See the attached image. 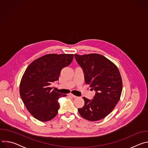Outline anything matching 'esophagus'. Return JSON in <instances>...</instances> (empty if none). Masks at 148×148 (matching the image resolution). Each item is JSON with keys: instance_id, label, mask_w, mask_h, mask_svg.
<instances>
[{"instance_id": "esophagus-1", "label": "esophagus", "mask_w": 148, "mask_h": 148, "mask_svg": "<svg viewBox=\"0 0 148 148\" xmlns=\"http://www.w3.org/2000/svg\"><path fill=\"white\" fill-rule=\"evenodd\" d=\"M69 95L71 96V97H73V98H77V96H75V95H73V94H69Z\"/></svg>"}]
</instances>
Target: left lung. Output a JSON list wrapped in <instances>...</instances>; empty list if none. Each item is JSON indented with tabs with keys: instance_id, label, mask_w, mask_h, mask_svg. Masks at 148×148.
Returning a JSON list of instances; mask_svg holds the SVG:
<instances>
[{
	"instance_id": "obj_1",
	"label": "left lung",
	"mask_w": 148,
	"mask_h": 148,
	"mask_svg": "<svg viewBox=\"0 0 148 148\" xmlns=\"http://www.w3.org/2000/svg\"><path fill=\"white\" fill-rule=\"evenodd\" d=\"M75 58L82 69L86 83L96 92L92 100L83 97L84 105L78 111L87 120L102 119L112 111L120 99L122 81L119 69L99 54H75Z\"/></svg>"
}]
</instances>
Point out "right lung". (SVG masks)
Here are the masks:
<instances>
[{
  "label": "right lung",
  "mask_w": 148,
  "mask_h": 148,
  "mask_svg": "<svg viewBox=\"0 0 148 148\" xmlns=\"http://www.w3.org/2000/svg\"><path fill=\"white\" fill-rule=\"evenodd\" d=\"M73 54H49L37 58L27 67L20 84V95L29 112L42 122L53 119L60 105L58 99L61 94L50 87L58 81L62 69L69 66Z\"/></svg>",
  "instance_id": "add662e5"
}]
</instances>
